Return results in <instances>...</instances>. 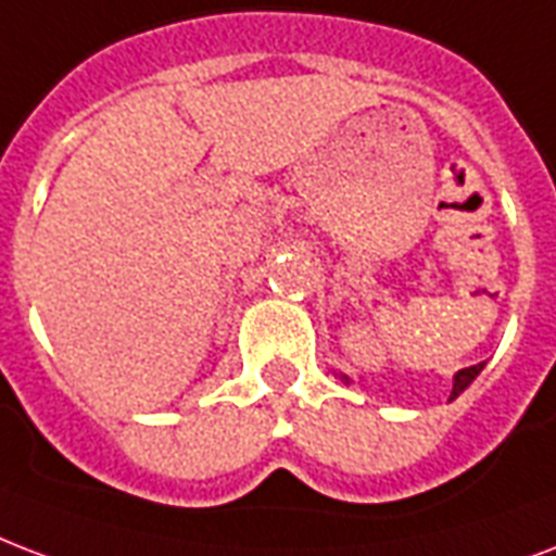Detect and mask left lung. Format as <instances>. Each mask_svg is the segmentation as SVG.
Masks as SVG:
<instances>
[{
  "label": "left lung",
  "instance_id": "8db88e82",
  "mask_svg": "<svg viewBox=\"0 0 556 556\" xmlns=\"http://www.w3.org/2000/svg\"><path fill=\"white\" fill-rule=\"evenodd\" d=\"M481 370H484V362L472 364V367H464V370H457L455 372V384H452V396H448V400H457V396H460V393H464L466 388H469V384L476 381V376ZM344 379H346V376H344Z\"/></svg>",
  "mask_w": 556,
  "mask_h": 556
}]
</instances>
